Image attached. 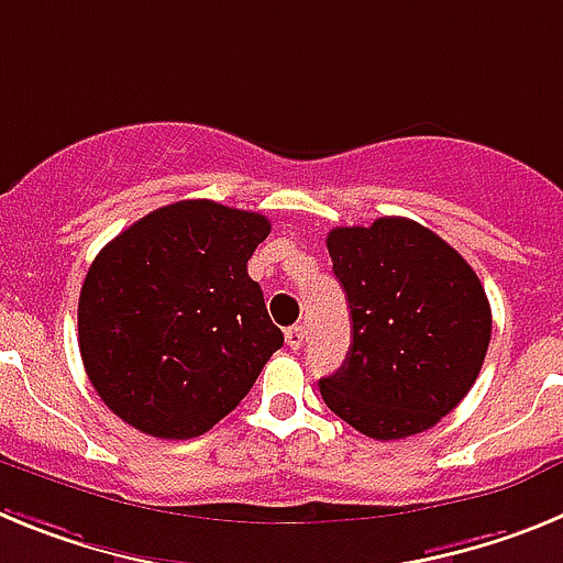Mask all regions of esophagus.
I'll return each instance as SVG.
<instances>
[{"label": "esophagus", "mask_w": 563, "mask_h": 563, "mask_svg": "<svg viewBox=\"0 0 563 563\" xmlns=\"http://www.w3.org/2000/svg\"><path fill=\"white\" fill-rule=\"evenodd\" d=\"M285 338H287V346H290V350H301V346H305L307 330L301 324H292L290 330L285 332Z\"/></svg>", "instance_id": "esophagus-1"}]
</instances>
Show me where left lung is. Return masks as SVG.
Segmentation results:
<instances>
[{
  "label": "left lung",
  "instance_id": "obj_1",
  "mask_svg": "<svg viewBox=\"0 0 563 563\" xmlns=\"http://www.w3.org/2000/svg\"><path fill=\"white\" fill-rule=\"evenodd\" d=\"M327 251L346 290L352 343L341 369L318 380L324 402L372 440L437 426L471 391L490 343L474 267L402 217L335 228Z\"/></svg>",
  "mask_w": 563,
  "mask_h": 563
}]
</instances>
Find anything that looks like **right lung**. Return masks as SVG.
Segmentation results:
<instances>
[{
    "label": "right lung",
    "mask_w": 563,
    "mask_h": 563,
    "mask_svg": "<svg viewBox=\"0 0 563 563\" xmlns=\"http://www.w3.org/2000/svg\"><path fill=\"white\" fill-rule=\"evenodd\" d=\"M267 233L262 213L183 200L101 247L78 298V346L89 383L132 429L206 434L285 343L247 276Z\"/></svg>",
    "instance_id": "1"
}]
</instances>
